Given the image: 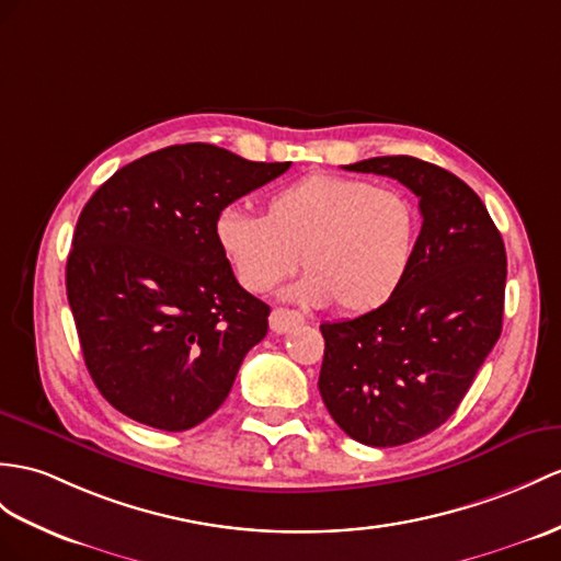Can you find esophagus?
Instances as JSON below:
<instances>
[{
  "instance_id": "obj_1",
  "label": "esophagus",
  "mask_w": 561,
  "mask_h": 561,
  "mask_svg": "<svg viewBox=\"0 0 561 561\" xmlns=\"http://www.w3.org/2000/svg\"><path fill=\"white\" fill-rule=\"evenodd\" d=\"M268 323H271V331H273V333H288L290 328H295V325H299V323H305V317H302V313H297V311L276 307V309L271 311Z\"/></svg>"
}]
</instances>
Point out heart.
<instances>
[{"label": "heart", "instance_id": "1", "mask_svg": "<svg viewBox=\"0 0 561 561\" xmlns=\"http://www.w3.org/2000/svg\"><path fill=\"white\" fill-rule=\"evenodd\" d=\"M421 218L400 190L345 175L311 173L278 187L264 216L226 209L216 240L244 290L264 295L299 266L290 290L305 305L350 311L383 307L412 268Z\"/></svg>", "mask_w": 561, "mask_h": 561}]
</instances>
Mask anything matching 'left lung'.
I'll use <instances>...</instances> for the list:
<instances>
[{
  "label": "left lung",
  "mask_w": 561,
  "mask_h": 561,
  "mask_svg": "<svg viewBox=\"0 0 561 561\" xmlns=\"http://www.w3.org/2000/svg\"><path fill=\"white\" fill-rule=\"evenodd\" d=\"M345 169L400 181L423 216L400 290L357 319L321 325L325 409L357 443L394 447L440 428L495 347L507 252L485 204L455 173L416 157Z\"/></svg>",
  "instance_id": "1"
}]
</instances>
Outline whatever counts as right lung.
Returning <instances> with one entry per match:
<instances>
[{"instance_id": "1", "label": "right lung", "mask_w": 561, "mask_h": 561, "mask_svg": "<svg viewBox=\"0 0 561 561\" xmlns=\"http://www.w3.org/2000/svg\"><path fill=\"white\" fill-rule=\"evenodd\" d=\"M288 169L173 145L118 169L80 211L66 295L88 371L121 414L187 431L224 404L271 309L240 288L216 221Z\"/></svg>"}]
</instances>
